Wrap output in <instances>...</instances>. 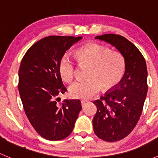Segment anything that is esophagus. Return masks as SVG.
I'll use <instances>...</instances> for the list:
<instances>
[{"instance_id": "obj_1", "label": "esophagus", "mask_w": 158, "mask_h": 158, "mask_svg": "<svg viewBox=\"0 0 158 158\" xmlns=\"http://www.w3.org/2000/svg\"><path fill=\"white\" fill-rule=\"evenodd\" d=\"M86 102H87V101H85V100H82V101H81V105H82V107H84V106H85V105L86 104Z\"/></svg>"}]
</instances>
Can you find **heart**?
Wrapping results in <instances>:
<instances>
[{
  "label": "heart",
  "instance_id": "b5f03b06",
  "mask_svg": "<svg viewBox=\"0 0 158 158\" xmlns=\"http://www.w3.org/2000/svg\"><path fill=\"white\" fill-rule=\"evenodd\" d=\"M80 63L91 65L89 79L76 81L69 86V93L76 98L87 99L98 93L102 88L108 90L115 86L122 79L125 70L123 56L98 44H89L79 47L76 52ZM62 79L69 82L76 76V63L68 55H63L58 64Z\"/></svg>",
  "mask_w": 158,
  "mask_h": 158
}]
</instances>
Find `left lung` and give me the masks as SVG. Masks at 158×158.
Masks as SVG:
<instances>
[{"mask_svg":"<svg viewBox=\"0 0 158 158\" xmlns=\"http://www.w3.org/2000/svg\"><path fill=\"white\" fill-rule=\"evenodd\" d=\"M95 38L115 47L125 62L119 83L93 102L97 107L92 120L95 134L103 141L114 142L128 136L139 120L148 92L147 66L139 49L124 36L110 33Z\"/></svg>","mask_w":158,"mask_h":158,"instance_id":"obj_1","label":"left lung"}]
</instances>
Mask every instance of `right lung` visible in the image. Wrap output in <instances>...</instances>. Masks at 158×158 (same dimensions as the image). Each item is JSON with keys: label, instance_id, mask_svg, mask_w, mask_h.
<instances>
[{"label": "right lung", "instance_id": "add662e5", "mask_svg": "<svg viewBox=\"0 0 158 158\" xmlns=\"http://www.w3.org/2000/svg\"><path fill=\"white\" fill-rule=\"evenodd\" d=\"M81 39L82 36H47L31 46L22 59L19 93L30 124L45 139L58 141L69 136L82 109L80 100L60 102L58 98L67 91L59 72V61Z\"/></svg>", "mask_w": 158, "mask_h": 158}]
</instances>
